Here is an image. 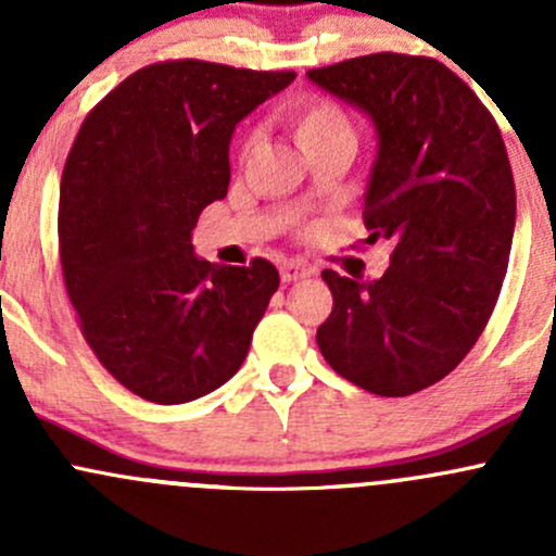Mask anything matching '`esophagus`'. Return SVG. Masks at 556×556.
<instances>
[{
  "instance_id": "34e87169",
  "label": "esophagus",
  "mask_w": 556,
  "mask_h": 556,
  "mask_svg": "<svg viewBox=\"0 0 556 556\" xmlns=\"http://www.w3.org/2000/svg\"><path fill=\"white\" fill-rule=\"evenodd\" d=\"M314 268L306 266V263L301 261H285L282 266H279V277H282V282H299V279H306L312 277Z\"/></svg>"
}]
</instances>
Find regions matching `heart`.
Segmentation results:
<instances>
[{
    "instance_id": "b5f03b06",
    "label": "heart",
    "mask_w": 556,
    "mask_h": 556,
    "mask_svg": "<svg viewBox=\"0 0 556 556\" xmlns=\"http://www.w3.org/2000/svg\"><path fill=\"white\" fill-rule=\"evenodd\" d=\"M288 123L301 150L330 137H352L350 117L323 99H299L288 106Z\"/></svg>"
}]
</instances>
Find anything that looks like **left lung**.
<instances>
[{
    "label": "left lung",
    "instance_id": "1",
    "mask_svg": "<svg viewBox=\"0 0 556 556\" xmlns=\"http://www.w3.org/2000/svg\"><path fill=\"white\" fill-rule=\"evenodd\" d=\"M306 77L374 123L366 242H392L374 282L323 271L333 312L317 328L319 352L374 395H412L457 368L501 295L517 223L506 144L435 59L371 53Z\"/></svg>",
    "mask_w": 556,
    "mask_h": 556
}]
</instances>
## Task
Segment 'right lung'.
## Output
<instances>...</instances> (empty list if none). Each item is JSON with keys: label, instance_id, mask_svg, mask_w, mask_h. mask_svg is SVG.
I'll return each mask as SVG.
<instances>
[{"label": "right lung", "instance_id": "obj_1", "mask_svg": "<svg viewBox=\"0 0 556 556\" xmlns=\"http://www.w3.org/2000/svg\"><path fill=\"white\" fill-rule=\"evenodd\" d=\"M295 72L210 61L144 66L88 112L61 174L64 285L102 366L174 406L226 384L279 288L274 263L193 252L201 210L231 182L233 128Z\"/></svg>", "mask_w": 556, "mask_h": 556}]
</instances>
